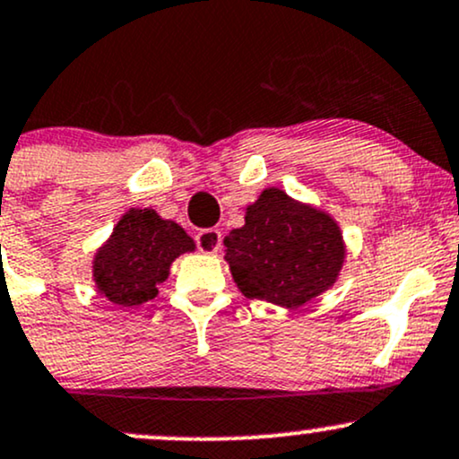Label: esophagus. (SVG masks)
Returning <instances> with one entry per match:
<instances>
[{
	"mask_svg": "<svg viewBox=\"0 0 459 459\" xmlns=\"http://www.w3.org/2000/svg\"><path fill=\"white\" fill-rule=\"evenodd\" d=\"M195 244H198L200 253L215 255L221 248V233L218 229H204L195 235Z\"/></svg>",
	"mask_w": 459,
	"mask_h": 459,
	"instance_id": "34e87169",
	"label": "esophagus"
}]
</instances>
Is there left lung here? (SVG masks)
Segmentation results:
<instances>
[{
  "mask_svg": "<svg viewBox=\"0 0 459 459\" xmlns=\"http://www.w3.org/2000/svg\"><path fill=\"white\" fill-rule=\"evenodd\" d=\"M224 246L241 294L281 307H300L329 290L346 256L331 215L274 187L246 209V224Z\"/></svg>",
  "mask_w": 459,
  "mask_h": 459,
  "instance_id": "left-lung-1",
  "label": "left lung"
}]
</instances>
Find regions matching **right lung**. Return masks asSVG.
<instances>
[{"mask_svg": "<svg viewBox=\"0 0 459 459\" xmlns=\"http://www.w3.org/2000/svg\"><path fill=\"white\" fill-rule=\"evenodd\" d=\"M194 248V239L176 221L152 209H130L95 253L93 281L110 303L141 305L159 294L176 256Z\"/></svg>", "mask_w": 459, "mask_h": 459, "instance_id": "1", "label": "right lung"}]
</instances>
